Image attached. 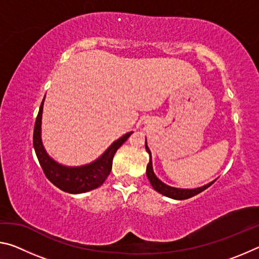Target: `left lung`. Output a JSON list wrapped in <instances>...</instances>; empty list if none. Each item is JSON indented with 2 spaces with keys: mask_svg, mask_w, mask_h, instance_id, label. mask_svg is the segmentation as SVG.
I'll return each mask as SVG.
<instances>
[{
  "mask_svg": "<svg viewBox=\"0 0 259 259\" xmlns=\"http://www.w3.org/2000/svg\"><path fill=\"white\" fill-rule=\"evenodd\" d=\"M145 148H146L148 154H150V162H148L147 169H146L147 178L150 179L151 185L153 186V188H154L156 192H159V193H161V194L168 196V198H171L175 200L190 199V198H192V196H194L196 194H199V193L203 192L204 190H207L209 186H211L214 183V181H213L211 183H209L208 185H204V186L199 187V188H194V190H184V188H176V187H171V186L166 185V184L162 183L160 179L155 176V174H154V171H153V168H152L151 151H150V148H148L147 144H145Z\"/></svg>",
  "mask_w": 259,
  "mask_h": 259,
  "instance_id": "8db88e82",
  "label": "left lung"
}]
</instances>
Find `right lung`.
Masks as SVG:
<instances>
[{"label": "right lung", "instance_id": "add662e5", "mask_svg": "<svg viewBox=\"0 0 259 259\" xmlns=\"http://www.w3.org/2000/svg\"><path fill=\"white\" fill-rule=\"evenodd\" d=\"M43 103H45V99L42 100L40 111H38L36 121H35L33 145L38 162H40L43 172H45L47 178L55 186L60 188L61 191L71 193V194H78V193H84L99 187L106 181L107 176L111 172L113 156L117 151V148L130 137V135L133 133L125 134L123 137H121L116 142H114L109 146V148H107V151L98 160L93 162V163L83 166H75V168L64 166L52 160L47 154L45 147L42 145L41 119Z\"/></svg>", "mask_w": 259, "mask_h": 259}]
</instances>
